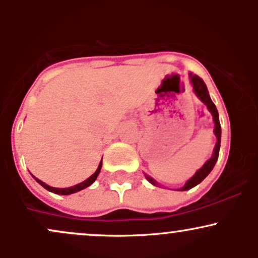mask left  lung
Returning a JSON list of instances; mask_svg holds the SVG:
<instances>
[{"mask_svg": "<svg viewBox=\"0 0 258 258\" xmlns=\"http://www.w3.org/2000/svg\"><path fill=\"white\" fill-rule=\"evenodd\" d=\"M189 76H190V82H191V85H193L194 93L197 94L198 98H199L201 102H203L204 104L207 106L209 111L212 114V117H214V122H215L214 132H215L216 138H217V142H216L214 154H212L211 158L207 160L200 170H198L197 172H195V174L191 177L190 179L186 180L184 186H182L179 190H189V189L194 188L195 185H198L199 183L203 182V180L205 179L207 176H209V173L211 172L212 168L215 167L216 162H217L218 154H220V147H221V123H220V119H218V111H217V109H216V105L214 104V102H212L211 98H210L209 91H207V87H206L205 82L203 81V79H200L198 75H193L191 73L189 74ZM146 177H147V179L152 183V184L159 185L158 183H156L155 180L152 178V177H149V176H146Z\"/></svg>", "mask_w": 258, "mask_h": 258, "instance_id": "8db88e82", "label": "left lung"}]
</instances>
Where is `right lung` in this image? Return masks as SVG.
<instances>
[{
    "label": "right lung",
    "instance_id": "right-lung-1",
    "mask_svg": "<svg viewBox=\"0 0 258 258\" xmlns=\"http://www.w3.org/2000/svg\"><path fill=\"white\" fill-rule=\"evenodd\" d=\"M100 168H102V161L99 162L98 168H97V170H96V172L92 174L91 177H88V178L86 179V180H84V182H82V183H79V184H76V185H74V186H70V188H53V186H49L48 184H46V183H43L42 180H40L38 178H36V177L32 176V174H31V176L34 177L35 180H36L38 184L42 185L43 188L47 189V190H48V191H52V193L60 194V195H69V194L76 193V191L82 190V189L87 188V186H90L92 183H93L94 180L97 179V177H98V174L100 172Z\"/></svg>",
    "mask_w": 258,
    "mask_h": 258
}]
</instances>
